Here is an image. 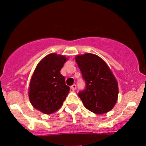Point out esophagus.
<instances>
[{
	"label": "esophagus",
	"instance_id": "obj_1",
	"mask_svg": "<svg viewBox=\"0 0 146 146\" xmlns=\"http://www.w3.org/2000/svg\"><path fill=\"white\" fill-rule=\"evenodd\" d=\"M76 88H77V86H76L75 84L72 85V86H71V89H72V91H75Z\"/></svg>",
	"mask_w": 146,
	"mask_h": 146
}]
</instances>
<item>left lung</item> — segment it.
Returning a JSON list of instances; mask_svg holds the SVG:
<instances>
[{"mask_svg":"<svg viewBox=\"0 0 146 146\" xmlns=\"http://www.w3.org/2000/svg\"><path fill=\"white\" fill-rule=\"evenodd\" d=\"M76 62L86 82L78 94L84 106L96 114L110 111L118 100V82L101 58L92 53L76 55Z\"/></svg>","mask_w":146,"mask_h":146,"instance_id":"left-lung-1","label":"left lung"}]
</instances>
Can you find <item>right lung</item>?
<instances>
[{
    "label": "right lung",
    "instance_id": "add662e5",
    "mask_svg": "<svg viewBox=\"0 0 146 146\" xmlns=\"http://www.w3.org/2000/svg\"><path fill=\"white\" fill-rule=\"evenodd\" d=\"M68 60L65 55L51 53L40 60L30 81V102L35 109L51 114L60 108L69 93V87L60 69Z\"/></svg>",
    "mask_w": 146,
    "mask_h": 146
}]
</instances>
